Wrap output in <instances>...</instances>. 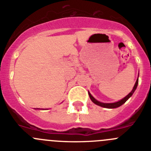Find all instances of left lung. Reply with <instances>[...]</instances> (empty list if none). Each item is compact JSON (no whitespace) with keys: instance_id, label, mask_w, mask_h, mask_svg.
Listing matches in <instances>:
<instances>
[{"instance_id":"1","label":"left lung","mask_w":151,"mask_h":151,"mask_svg":"<svg viewBox=\"0 0 151 151\" xmlns=\"http://www.w3.org/2000/svg\"><path fill=\"white\" fill-rule=\"evenodd\" d=\"M138 83H139V78L136 80V83H135L134 86H133V90H132V91H131L130 92H129V94H128V95L125 97V98H124L123 99H122L121 101H118V102L109 103V104H106V103H101V102H100V101H97V100L95 99V98H94V97H93L91 94H90V92H88V95H89V98H90V99L91 100V101H92L94 104H96V105H98V106H102V107H104V108H108V109H114V108H117V107H119V106H121L122 104H124V103L126 102V101H127V100L129 99V98H130L132 95H133V94L134 93L135 90H136V88H137Z\"/></svg>"}]
</instances>
